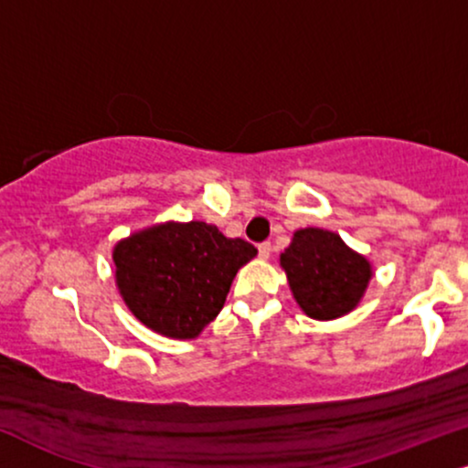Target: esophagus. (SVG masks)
Masks as SVG:
<instances>
[{"label":"esophagus","mask_w":468,"mask_h":468,"mask_svg":"<svg viewBox=\"0 0 468 468\" xmlns=\"http://www.w3.org/2000/svg\"><path fill=\"white\" fill-rule=\"evenodd\" d=\"M258 256H261L262 261H267V258L271 256V243H261V245H258Z\"/></svg>","instance_id":"1"}]
</instances>
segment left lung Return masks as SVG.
I'll use <instances>...</instances> for the list:
<instances>
[{
  "label": "left lung",
  "mask_w": 468,
  "mask_h": 468,
  "mask_svg": "<svg viewBox=\"0 0 468 468\" xmlns=\"http://www.w3.org/2000/svg\"><path fill=\"white\" fill-rule=\"evenodd\" d=\"M292 297L310 319L330 321L351 313L365 295L373 269L338 234L297 229L280 256Z\"/></svg>",
  "instance_id": "8db88e82"
}]
</instances>
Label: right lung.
Instances as JSON below:
<instances>
[{
    "instance_id": "right-lung-1",
    "label": "right lung",
    "mask_w": 468,
    "mask_h": 468,
    "mask_svg": "<svg viewBox=\"0 0 468 468\" xmlns=\"http://www.w3.org/2000/svg\"><path fill=\"white\" fill-rule=\"evenodd\" d=\"M258 250L204 221L160 223L114 245V278L130 313L169 338H195L221 313Z\"/></svg>"
}]
</instances>
